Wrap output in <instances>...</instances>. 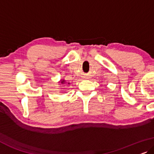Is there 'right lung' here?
<instances>
[{
	"label": "right lung",
	"instance_id": "1",
	"mask_svg": "<svg viewBox=\"0 0 154 154\" xmlns=\"http://www.w3.org/2000/svg\"><path fill=\"white\" fill-rule=\"evenodd\" d=\"M60 82H61V84H64L65 83V80H61V81H60Z\"/></svg>",
	"mask_w": 154,
	"mask_h": 154
}]
</instances>
